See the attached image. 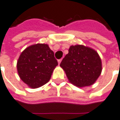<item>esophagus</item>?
Instances as JSON below:
<instances>
[{"label": "esophagus", "mask_w": 120, "mask_h": 120, "mask_svg": "<svg viewBox=\"0 0 120 120\" xmlns=\"http://www.w3.org/2000/svg\"><path fill=\"white\" fill-rule=\"evenodd\" d=\"M62 59H60V60H58V65L60 64V63H61V62H62Z\"/></svg>", "instance_id": "1"}]
</instances>
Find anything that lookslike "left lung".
Instances as JSON below:
<instances>
[{
	"mask_svg": "<svg viewBox=\"0 0 120 120\" xmlns=\"http://www.w3.org/2000/svg\"><path fill=\"white\" fill-rule=\"evenodd\" d=\"M60 66L69 81L81 88L94 84L102 70L100 56L94 49L84 45H72Z\"/></svg>",
	"mask_w": 120,
	"mask_h": 120,
	"instance_id": "1",
	"label": "left lung"
}]
</instances>
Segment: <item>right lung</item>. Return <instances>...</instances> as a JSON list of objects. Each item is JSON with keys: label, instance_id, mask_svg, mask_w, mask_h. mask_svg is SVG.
I'll list each match as a JSON object with an SVG mask.
<instances>
[{"label": "right lung", "instance_id": "1", "mask_svg": "<svg viewBox=\"0 0 120 120\" xmlns=\"http://www.w3.org/2000/svg\"><path fill=\"white\" fill-rule=\"evenodd\" d=\"M57 65L48 45L38 43L22 51L16 67L20 79L31 88H38L48 82Z\"/></svg>", "mask_w": 120, "mask_h": 120}]
</instances>
